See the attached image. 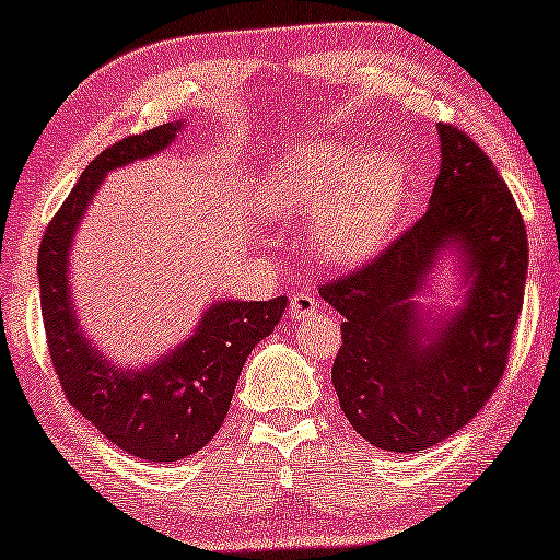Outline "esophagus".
<instances>
[{
    "instance_id": "esophagus-1",
    "label": "esophagus",
    "mask_w": 560,
    "mask_h": 560,
    "mask_svg": "<svg viewBox=\"0 0 560 560\" xmlns=\"http://www.w3.org/2000/svg\"><path fill=\"white\" fill-rule=\"evenodd\" d=\"M289 312L294 319H306V316H312L316 312V296L312 291H294V296H291V304H289Z\"/></svg>"
}]
</instances>
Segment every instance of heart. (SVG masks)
<instances>
[{"label": "heart", "mask_w": 560, "mask_h": 560, "mask_svg": "<svg viewBox=\"0 0 560 560\" xmlns=\"http://www.w3.org/2000/svg\"><path fill=\"white\" fill-rule=\"evenodd\" d=\"M405 198V168L387 150H352L324 140L291 148L266 175L261 211L312 221V248L324 264L352 266L385 244Z\"/></svg>", "instance_id": "heart-1"}]
</instances>
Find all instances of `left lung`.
Segmentation results:
<instances>
[{
    "label": "left lung",
    "mask_w": 560,
    "mask_h": 560,
    "mask_svg": "<svg viewBox=\"0 0 560 560\" xmlns=\"http://www.w3.org/2000/svg\"><path fill=\"white\" fill-rule=\"evenodd\" d=\"M440 175L430 208L374 261L322 283L345 316L331 382L341 412L370 445L417 453L463 430L503 380L528 271V238L493 161L440 122ZM466 256L463 310L424 328L413 296L440 250Z\"/></svg>",
    "instance_id": "obj_1"
}]
</instances>
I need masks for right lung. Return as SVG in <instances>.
Segmentation results:
<instances>
[{
    "mask_svg": "<svg viewBox=\"0 0 560 560\" xmlns=\"http://www.w3.org/2000/svg\"><path fill=\"white\" fill-rule=\"evenodd\" d=\"M178 130L180 122H163L105 148L49 221L37 256L49 360L67 402L113 445L148 463H175L211 442L229 412L246 357L269 337L287 306L283 296L213 304L194 337L143 372L107 364L78 327L67 256L82 213L107 171L158 153Z\"/></svg>",
    "mask_w": 560,
    "mask_h": 560,
    "instance_id": "obj_1",
    "label": "right lung"
}]
</instances>
